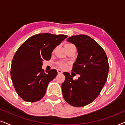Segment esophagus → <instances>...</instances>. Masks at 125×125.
Returning a JSON list of instances; mask_svg holds the SVG:
<instances>
[{"label":"esophagus","mask_w":125,"mask_h":125,"mask_svg":"<svg viewBox=\"0 0 125 125\" xmlns=\"http://www.w3.org/2000/svg\"><path fill=\"white\" fill-rule=\"evenodd\" d=\"M57 71L58 74H62V71L60 69H57Z\"/></svg>","instance_id":"1"}]
</instances>
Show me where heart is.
Wrapping results in <instances>:
<instances>
[{
  "mask_svg": "<svg viewBox=\"0 0 125 125\" xmlns=\"http://www.w3.org/2000/svg\"><path fill=\"white\" fill-rule=\"evenodd\" d=\"M69 45H72V44H66L65 45V46ZM58 65H59V66L60 68H66V63L62 62H59V64H58Z\"/></svg>",
  "mask_w": 125,
  "mask_h": 125,
  "instance_id": "obj_1",
  "label": "heart"
}]
</instances>
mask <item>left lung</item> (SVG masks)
<instances>
[{
    "mask_svg": "<svg viewBox=\"0 0 125 125\" xmlns=\"http://www.w3.org/2000/svg\"><path fill=\"white\" fill-rule=\"evenodd\" d=\"M67 41L76 47L78 56L72 71L80 77L74 80L69 73L64 72L63 97L73 106H84L98 96L105 85L109 69L108 59L103 48L88 36H72Z\"/></svg>",
    "mask_w": 125,
    "mask_h": 125,
    "instance_id": "1",
    "label": "left lung"
}]
</instances>
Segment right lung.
Wrapping results in <instances>:
<instances>
[{"instance_id":"obj_1","label":"right lung","mask_w":125,"mask_h":125,"mask_svg":"<svg viewBox=\"0 0 125 125\" xmlns=\"http://www.w3.org/2000/svg\"><path fill=\"white\" fill-rule=\"evenodd\" d=\"M68 37L65 35L39 33L25 41L15 53L11 77L18 95L27 102H36L44 96L49 83L57 76L55 69L44 72L42 61L49 60L53 49Z\"/></svg>"}]
</instances>
